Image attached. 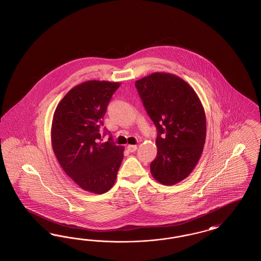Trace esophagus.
Segmentation results:
<instances>
[{
  "instance_id": "esophagus-1",
  "label": "esophagus",
  "mask_w": 261,
  "mask_h": 261,
  "mask_svg": "<svg viewBox=\"0 0 261 261\" xmlns=\"http://www.w3.org/2000/svg\"><path fill=\"white\" fill-rule=\"evenodd\" d=\"M138 149V146L137 145H133V144H129L128 146H127V150L129 151V152H135V151Z\"/></svg>"
}]
</instances>
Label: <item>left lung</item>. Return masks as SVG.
Instances as JSON below:
<instances>
[{
    "instance_id": "1",
    "label": "left lung",
    "mask_w": 261,
    "mask_h": 261,
    "mask_svg": "<svg viewBox=\"0 0 261 261\" xmlns=\"http://www.w3.org/2000/svg\"><path fill=\"white\" fill-rule=\"evenodd\" d=\"M135 85L158 131L151 174L165 186L181 182L197 165L205 144L206 121L201 100L190 84L172 73L154 72Z\"/></svg>"
}]
</instances>
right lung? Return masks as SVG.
I'll return each mask as SVG.
<instances>
[{"label": "right lung", "mask_w": 261, "mask_h": 261, "mask_svg": "<svg viewBox=\"0 0 261 261\" xmlns=\"http://www.w3.org/2000/svg\"><path fill=\"white\" fill-rule=\"evenodd\" d=\"M119 82L89 80L71 89L56 107L51 145L66 174L82 190L96 194L114 186L122 146L103 142V117ZM106 133V132H105Z\"/></svg>", "instance_id": "obj_1"}]
</instances>
